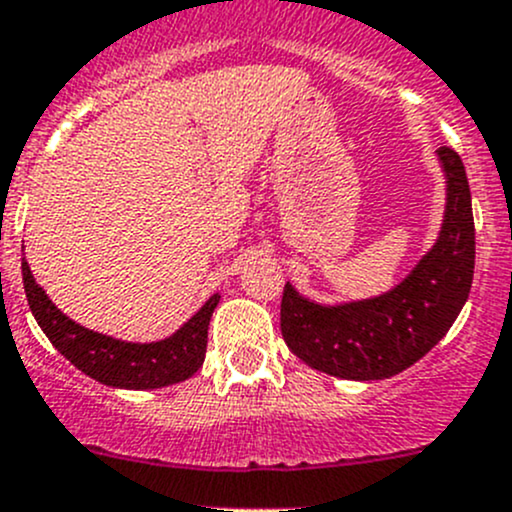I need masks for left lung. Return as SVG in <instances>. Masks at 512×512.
<instances>
[{
    "label": "left lung",
    "instance_id": "1",
    "mask_svg": "<svg viewBox=\"0 0 512 512\" xmlns=\"http://www.w3.org/2000/svg\"><path fill=\"white\" fill-rule=\"evenodd\" d=\"M446 212L431 251L399 286L377 298L320 305L283 288L281 333L295 357L340 379H387L419 362L461 313L473 283L476 229L466 167L439 147Z\"/></svg>",
    "mask_w": 512,
    "mask_h": 512
}]
</instances>
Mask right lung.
<instances>
[{
    "mask_svg": "<svg viewBox=\"0 0 512 512\" xmlns=\"http://www.w3.org/2000/svg\"><path fill=\"white\" fill-rule=\"evenodd\" d=\"M21 278L31 313L51 345L73 367L100 384L120 389H160L184 382L202 367L209 320L219 303V293L212 295L175 335L160 342H123L93 333L66 318L34 281L26 258H21Z\"/></svg>",
    "mask_w": 512,
    "mask_h": 512,
    "instance_id": "right-lung-1",
    "label": "right lung"
}]
</instances>
